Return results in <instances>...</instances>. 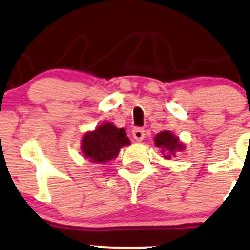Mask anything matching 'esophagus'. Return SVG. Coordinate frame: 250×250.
I'll use <instances>...</instances> for the list:
<instances>
[{
    "label": "esophagus",
    "mask_w": 250,
    "mask_h": 250,
    "mask_svg": "<svg viewBox=\"0 0 250 250\" xmlns=\"http://www.w3.org/2000/svg\"><path fill=\"white\" fill-rule=\"evenodd\" d=\"M133 136L134 139L136 140V141H142L145 138V130L144 128H140V127H136L133 129Z\"/></svg>",
    "instance_id": "1"
}]
</instances>
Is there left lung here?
Listing matches in <instances>:
<instances>
[{
	"instance_id": "1",
	"label": "left lung",
	"mask_w": 250,
	"mask_h": 250,
	"mask_svg": "<svg viewBox=\"0 0 250 250\" xmlns=\"http://www.w3.org/2000/svg\"><path fill=\"white\" fill-rule=\"evenodd\" d=\"M154 141L156 146L160 148H165L172 155H174V152L177 149H183V145L180 144L179 140H178V138H175L173 134L169 133V131H161L160 134H158L155 136ZM165 156L166 158H171V155Z\"/></svg>"
}]
</instances>
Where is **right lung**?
<instances>
[{"instance_id": "right-lung-1", "label": "right lung", "mask_w": 250, "mask_h": 250, "mask_svg": "<svg viewBox=\"0 0 250 250\" xmlns=\"http://www.w3.org/2000/svg\"><path fill=\"white\" fill-rule=\"evenodd\" d=\"M125 129H119L111 123H104L83 138V154L96 163H105L119 154L120 148L129 145Z\"/></svg>"}]
</instances>
